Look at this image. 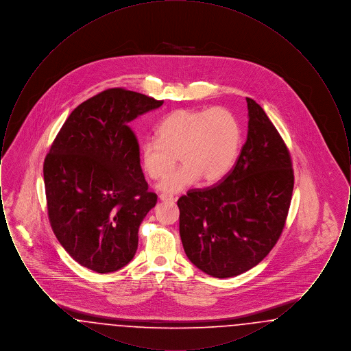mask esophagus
I'll use <instances>...</instances> for the list:
<instances>
[{
	"label": "esophagus",
	"mask_w": 351,
	"mask_h": 351,
	"mask_svg": "<svg viewBox=\"0 0 351 351\" xmlns=\"http://www.w3.org/2000/svg\"><path fill=\"white\" fill-rule=\"evenodd\" d=\"M159 200L163 201V202H173V201H175V197L163 193V195H160V196H159Z\"/></svg>",
	"instance_id": "34e87169"
}]
</instances>
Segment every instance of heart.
Wrapping results in <instances>:
<instances>
[{"instance_id": "obj_1", "label": "heart", "mask_w": 351, "mask_h": 351, "mask_svg": "<svg viewBox=\"0 0 351 351\" xmlns=\"http://www.w3.org/2000/svg\"><path fill=\"white\" fill-rule=\"evenodd\" d=\"M239 119L226 108L178 109L169 113L156 129V139L141 147L142 166L152 180L165 179L178 163L183 166L169 175L159 188L178 193L202 180H222L241 150Z\"/></svg>"}]
</instances>
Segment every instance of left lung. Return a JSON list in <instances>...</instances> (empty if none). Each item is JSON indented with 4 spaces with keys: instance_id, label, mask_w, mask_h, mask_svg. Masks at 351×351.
<instances>
[{
    "instance_id": "1",
    "label": "left lung",
    "mask_w": 351,
    "mask_h": 351,
    "mask_svg": "<svg viewBox=\"0 0 351 351\" xmlns=\"http://www.w3.org/2000/svg\"><path fill=\"white\" fill-rule=\"evenodd\" d=\"M247 139L219 182L178 200L188 259L205 274L232 278L255 267L285 226L293 191L289 150L259 104L246 99Z\"/></svg>"
}]
</instances>
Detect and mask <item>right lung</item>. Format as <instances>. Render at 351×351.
I'll list each match as a JSON object with an SVG mask.
<instances>
[{
	"mask_svg": "<svg viewBox=\"0 0 351 351\" xmlns=\"http://www.w3.org/2000/svg\"><path fill=\"white\" fill-rule=\"evenodd\" d=\"M163 101L110 88L66 119L43 165L52 232L83 267L108 274L126 266L138 229L156 204L145 180L130 122Z\"/></svg>",
	"mask_w": 351,
	"mask_h": 351,
	"instance_id": "obj_1",
	"label": "right lung"
}]
</instances>
